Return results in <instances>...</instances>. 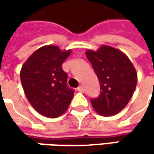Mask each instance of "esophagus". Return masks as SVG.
<instances>
[{"label":"esophagus","instance_id":"34e87169","mask_svg":"<svg viewBox=\"0 0 154 154\" xmlns=\"http://www.w3.org/2000/svg\"><path fill=\"white\" fill-rule=\"evenodd\" d=\"M77 91H78V92L83 93V92H84V87H83V86H81V85H80V86H78V87H77Z\"/></svg>","mask_w":154,"mask_h":154}]
</instances>
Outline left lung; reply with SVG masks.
<instances>
[{"instance_id":"1","label":"left lung","mask_w":154,"mask_h":154,"mask_svg":"<svg viewBox=\"0 0 154 154\" xmlns=\"http://www.w3.org/2000/svg\"><path fill=\"white\" fill-rule=\"evenodd\" d=\"M85 55L99 79L101 94L91 99L93 108L102 116H113L130 101L137 86V73L128 57L121 51L102 45L87 50Z\"/></svg>"}]
</instances>
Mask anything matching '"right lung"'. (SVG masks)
<instances>
[{"mask_svg":"<svg viewBox=\"0 0 154 154\" xmlns=\"http://www.w3.org/2000/svg\"><path fill=\"white\" fill-rule=\"evenodd\" d=\"M70 53L71 50L45 45L37 49L21 68L20 80L28 102L47 118L62 115L74 96V90L67 85L68 75L62 69V63Z\"/></svg>","mask_w":154,"mask_h":154,"instance_id":"add662e5","label":"right lung"}]
</instances>
